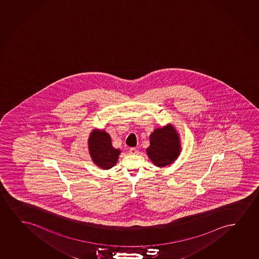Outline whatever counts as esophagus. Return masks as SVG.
Returning a JSON list of instances; mask_svg holds the SVG:
<instances>
[{
    "instance_id": "esophagus-1",
    "label": "esophagus",
    "mask_w": 259,
    "mask_h": 259,
    "mask_svg": "<svg viewBox=\"0 0 259 259\" xmlns=\"http://www.w3.org/2000/svg\"><path fill=\"white\" fill-rule=\"evenodd\" d=\"M129 152L132 155H135V154H137V149L135 148H131L129 149Z\"/></svg>"
}]
</instances>
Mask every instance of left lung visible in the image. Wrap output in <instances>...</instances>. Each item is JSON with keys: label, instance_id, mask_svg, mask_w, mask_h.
<instances>
[{"label": "left lung", "instance_id": "left-lung-1", "mask_svg": "<svg viewBox=\"0 0 259 259\" xmlns=\"http://www.w3.org/2000/svg\"><path fill=\"white\" fill-rule=\"evenodd\" d=\"M149 140L150 146L147 148V154L154 165L157 167L171 164L180 155V139L172 124L156 128L150 135Z\"/></svg>", "mask_w": 259, "mask_h": 259}]
</instances>
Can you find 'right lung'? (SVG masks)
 <instances>
[{
  "label": "right lung",
  "mask_w": 259,
  "mask_h": 259,
  "mask_svg": "<svg viewBox=\"0 0 259 259\" xmlns=\"http://www.w3.org/2000/svg\"><path fill=\"white\" fill-rule=\"evenodd\" d=\"M88 143L91 159L99 168L109 169L116 165L121 151L112 147L111 136L106 132L94 129Z\"/></svg>",
  "instance_id": "add662e5"
}]
</instances>
